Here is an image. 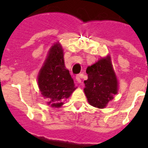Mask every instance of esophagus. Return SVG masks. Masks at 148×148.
Instances as JSON below:
<instances>
[{"instance_id": "34e87169", "label": "esophagus", "mask_w": 148, "mask_h": 148, "mask_svg": "<svg viewBox=\"0 0 148 148\" xmlns=\"http://www.w3.org/2000/svg\"><path fill=\"white\" fill-rule=\"evenodd\" d=\"M76 80H77V83H81V79H80L79 75L76 76Z\"/></svg>"}]
</instances>
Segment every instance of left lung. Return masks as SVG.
I'll return each instance as SVG.
<instances>
[{
    "mask_svg": "<svg viewBox=\"0 0 148 148\" xmlns=\"http://www.w3.org/2000/svg\"><path fill=\"white\" fill-rule=\"evenodd\" d=\"M88 79L84 82L85 95L89 104L102 109L117 94L118 82L110 56L100 59L86 71Z\"/></svg>",
    "mask_w": 148,
    "mask_h": 148,
    "instance_id": "8db88e82",
    "label": "left lung"
}]
</instances>
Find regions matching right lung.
<instances>
[{"mask_svg":"<svg viewBox=\"0 0 148 148\" xmlns=\"http://www.w3.org/2000/svg\"><path fill=\"white\" fill-rule=\"evenodd\" d=\"M38 85L42 96L48 99V105L57 108L63 105L64 101L77 88L69 71L65 67L63 49L59 42L49 49L38 73Z\"/></svg>","mask_w":148,"mask_h":148,"instance_id":"right-lung-1","label":"right lung"}]
</instances>
